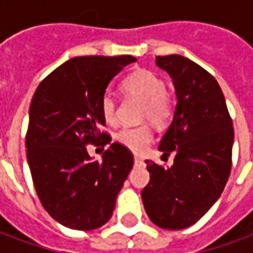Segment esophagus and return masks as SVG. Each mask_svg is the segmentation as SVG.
<instances>
[{"mask_svg": "<svg viewBox=\"0 0 253 253\" xmlns=\"http://www.w3.org/2000/svg\"><path fill=\"white\" fill-rule=\"evenodd\" d=\"M134 165H135V167H143V165H145V163H143L142 159L135 157V159H134Z\"/></svg>", "mask_w": 253, "mask_h": 253, "instance_id": "1", "label": "esophagus"}]
</instances>
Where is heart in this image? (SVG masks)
I'll return each mask as SVG.
<instances>
[{
	"label": "heart",
	"mask_w": 253,
	"mask_h": 253,
	"mask_svg": "<svg viewBox=\"0 0 253 253\" xmlns=\"http://www.w3.org/2000/svg\"><path fill=\"white\" fill-rule=\"evenodd\" d=\"M123 92L143 103L142 119L164 125L172 114L169 97L165 93V83L149 70H137L128 74L122 81ZM101 114L107 123L116 122V104L114 99L105 94L101 99ZM116 141L134 153H142L152 141V134L148 127H125L116 134Z\"/></svg>",
	"instance_id": "heart-1"
}]
</instances>
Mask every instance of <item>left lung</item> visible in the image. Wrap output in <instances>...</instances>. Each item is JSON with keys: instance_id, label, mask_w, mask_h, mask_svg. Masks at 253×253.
<instances>
[{"instance_id": "8db88e82", "label": "left lung", "mask_w": 253, "mask_h": 253, "mask_svg": "<svg viewBox=\"0 0 253 253\" xmlns=\"http://www.w3.org/2000/svg\"><path fill=\"white\" fill-rule=\"evenodd\" d=\"M176 92V108L159 150L175 153L164 168L146 160L150 181L142 190L150 221L169 230L188 228L222 194L232 168L233 123L217 80L181 55L156 57Z\"/></svg>"}]
</instances>
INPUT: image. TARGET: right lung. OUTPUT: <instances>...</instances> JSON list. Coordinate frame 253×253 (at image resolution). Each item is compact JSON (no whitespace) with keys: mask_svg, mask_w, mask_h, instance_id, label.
Returning <instances> with one entry per match:
<instances>
[{"mask_svg":"<svg viewBox=\"0 0 253 253\" xmlns=\"http://www.w3.org/2000/svg\"><path fill=\"white\" fill-rule=\"evenodd\" d=\"M131 55L76 57L50 73L36 89L25 137L27 161L46 211L63 226L92 230L108 222L116 196L134 164L131 152L111 143L101 161L86 145H107L101 99Z\"/></svg>","mask_w":253,"mask_h":253,"instance_id":"add662e5","label":"right lung"}]
</instances>
